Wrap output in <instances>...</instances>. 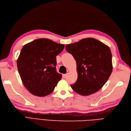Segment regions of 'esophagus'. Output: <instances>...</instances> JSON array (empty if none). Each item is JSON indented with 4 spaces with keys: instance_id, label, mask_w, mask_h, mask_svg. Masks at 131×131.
<instances>
[{
    "instance_id": "34e87169",
    "label": "esophagus",
    "mask_w": 131,
    "mask_h": 131,
    "mask_svg": "<svg viewBox=\"0 0 131 131\" xmlns=\"http://www.w3.org/2000/svg\"><path fill=\"white\" fill-rule=\"evenodd\" d=\"M67 74H63V78H65L66 77H67Z\"/></svg>"
}]
</instances>
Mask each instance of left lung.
<instances>
[{"label": "left lung", "mask_w": 131, "mask_h": 131, "mask_svg": "<svg viewBox=\"0 0 131 131\" xmlns=\"http://www.w3.org/2000/svg\"><path fill=\"white\" fill-rule=\"evenodd\" d=\"M66 49L77 62L78 79L70 85L73 91L89 96L100 90L112 72V54L109 47L96 39L88 38L71 44Z\"/></svg>", "instance_id": "left-lung-1"}]
</instances>
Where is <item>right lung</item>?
<instances>
[{
	"label": "right lung",
	"instance_id": "1",
	"mask_svg": "<svg viewBox=\"0 0 131 131\" xmlns=\"http://www.w3.org/2000/svg\"><path fill=\"white\" fill-rule=\"evenodd\" d=\"M64 45L49 39H36L22 47L17 61V68L25 88L35 96L52 93L62 75L56 71V56Z\"/></svg>",
	"mask_w": 131,
	"mask_h": 131
}]
</instances>
